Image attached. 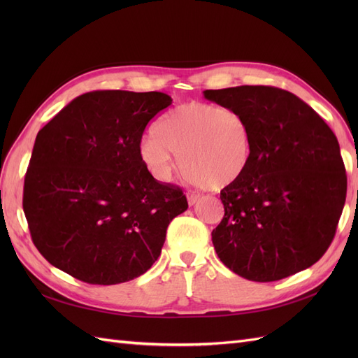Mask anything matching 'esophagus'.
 I'll return each mask as SVG.
<instances>
[{
    "instance_id": "1",
    "label": "esophagus",
    "mask_w": 358,
    "mask_h": 358,
    "mask_svg": "<svg viewBox=\"0 0 358 358\" xmlns=\"http://www.w3.org/2000/svg\"><path fill=\"white\" fill-rule=\"evenodd\" d=\"M187 199H188L189 206H194L200 200V194H197V192H188L187 194Z\"/></svg>"
}]
</instances>
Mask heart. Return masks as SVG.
Masks as SVG:
<instances>
[{
    "label": "heart",
    "instance_id": "heart-1",
    "mask_svg": "<svg viewBox=\"0 0 358 358\" xmlns=\"http://www.w3.org/2000/svg\"><path fill=\"white\" fill-rule=\"evenodd\" d=\"M140 157L159 180L170 179L183 161L194 185L225 188L239 180L251 162V127L230 107L180 104L159 119L155 133L143 138Z\"/></svg>",
    "mask_w": 358,
    "mask_h": 358
}]
</instances>
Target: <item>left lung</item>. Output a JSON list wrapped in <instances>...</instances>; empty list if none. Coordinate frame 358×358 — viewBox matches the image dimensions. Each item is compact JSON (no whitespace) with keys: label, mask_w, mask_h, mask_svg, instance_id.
I'll use <instances>...</instances> for the list:
<instances>
[{"label":"left lung","mask_w":358,"mask_h":358,"mask_svg":"<svg viewBox=\"0 0 358 358\" xmlns=\"http://www.w3.org/2000/svg\"><path fill=\"white\" fill-rule=\"evenodd\" d=\"M203 95L241 112L252 136L248 170L221 191L225 213L212 231L220 259L255 282L315 264L333 241L346 197L334 133L309 104L273 86L243 85Z\"/></svg>","instance_id":"obj_1"}]
</instances>
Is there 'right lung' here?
<instances>
[{
	"label": "right lung",
	"mask_w": 358,
	"mask_h": 358,
	"mask_svg": "<svg viewBox=\"0 0 358 358\" xmlns=\"http://www.w3.org/2000/svg\"><path fill=\"white\" fill-rule=\"evenodd\" d=\"M164 92L94 91L43 127L24 185L36 248L62 272L115 285L150 268L170 221L188 209L140 157L148 122L171 104Z\"/></svg>",
	"instance_id": "add662e5"
}]
</instances>
